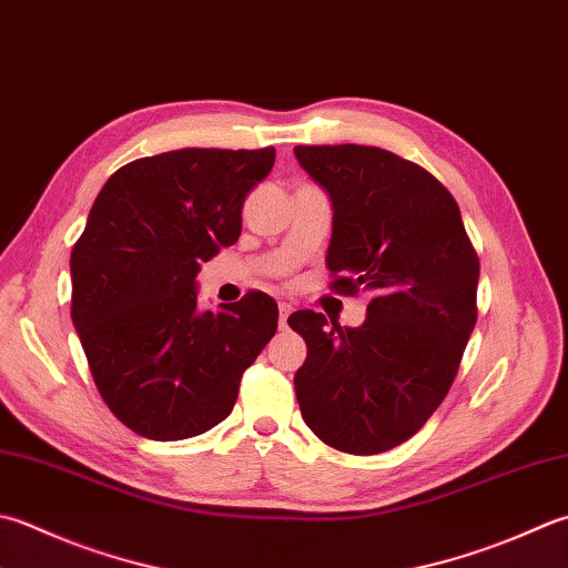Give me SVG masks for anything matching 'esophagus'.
Here are the masks:
<instances>
[{
	"mask_svg": "<svg viewBox=\"0 0 568 568\" xmlns=\"http://www.w3.org/2000/svg\"><path fill=\"white\" fill-rule=\"evenodd\" d=\"M277 313H281V325L285 327L287 325V315L293 313V305L291 303H281V305H277Z\"/></svg>",
	"mask_w": 568,
	"mask_h": 568,
	"instance_id": "esophagus-1",
	"label": "esophagus"
}]
</instances>
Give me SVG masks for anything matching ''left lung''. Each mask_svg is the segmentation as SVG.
<instances>
[{"instance_id":"left-lung-1","label":"left lung","mask_w":568,"mask_h":568,"mask_svg":"<svg viewBox=\"0 0 568 568\" xmlns=\"http://www.w3.org/2000/svg\"><path fill=\"white\" fill-rule=\"evenodd\" d=\"M332 209L337 293H372L362 327L287 317L307 344L295 394L315 436L352 455L402 446L458 374L477 320L480 261L450 192L424 166L366 144H297Z\"/></svg>"}]
</instances>
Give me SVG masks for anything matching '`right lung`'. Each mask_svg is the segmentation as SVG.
<instances>
[{"label": "right lung", "mask_w": 568, "mask_h": 568, "mask_svg": "<svg viewBox=\"0 0 568 568\" xmlns=\"http://www.w3.org/2000/svg\"><path fill=\"white\" fill-rule=\"evenodd\" d=\"M273 162V148H184L120 166L95 196L71 251V320L100 396L142 438L221 424L275 335L271 295L211 313L194 281L239 241L243 199Z\"/></svg>", "instance_id": "1"}]
</instances>
